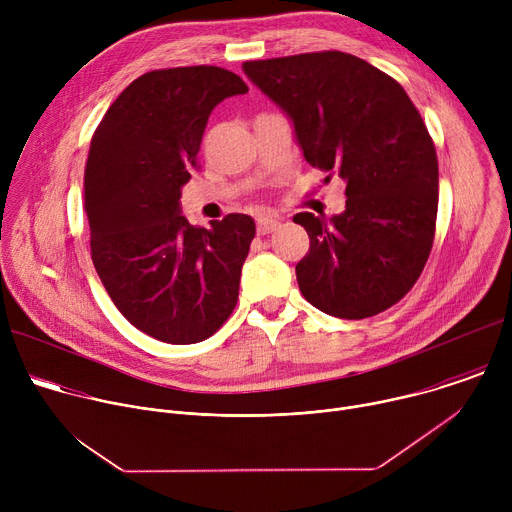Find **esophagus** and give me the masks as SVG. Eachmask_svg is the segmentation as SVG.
I'll return each mask as SVG.
<instances>
[{
	"instance_id": "esophagus-1",
	"label": "esophagus",
	"mask_w": 512,
	"mask_h": 512,
	"mask_svg": "<svg viewBox=\"0 0 512 512\" xmlns=\"http://www.w3.org/2000/svg\"><path fill=\"white\" fill-rule=\"evenodd\" d=\"M277 227H279V218H275V216H263V218H259V221H257V233L259 235H269Z\"/></svg>"
}]
</instances>
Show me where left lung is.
<instances>
[{
	"mask_svg": "<svg viewBox=\"0 0 512 512\" xmlns=\"http://www.w3.org/2000/svg\"><path fill=\"white\" fill-rule=\"evenodd\" d=\"M243 70L294 121L306 162L346 180L342 214L294 216L310 237L296 265L302 296L342 320L389 310L419 279L435 235L437 156L419 111L393 77L338 50Z\"/></svg>",
	"mask_w": 512,
	"mask_h": 512,
	"instance_id": "obj_1",
	"label": "left lung"
}]
</instances>
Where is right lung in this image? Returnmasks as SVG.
<instances>
[{"instance_id": "1", "label": "right lung", "mask_w": 512, "mask_h": 512, "mask_svg": "<svg viewBox=\"0 0 512 512\" xmlns=\"http://www.w3.org/2000/svg\"><path fill=\"white\" fill-rule=\"evenodd\" d=\"M221 66L145 72L107 109L85 166L93 265L117 310L168 344L210 338L233 314L255 237L249 214L210 229L180 214L212 109L247 93Z\"/></svg>"}]
</instances>
